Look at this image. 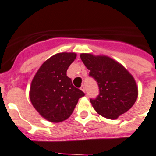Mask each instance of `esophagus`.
<instances>
[{
	"label": "esophagus",
	"mask_w": 156,
	"mask_h": 156,
	"mask_svg": "<svg viewBox=\"0 0 156 156\" xmlns=\"http://www.w3.org/2000/svg\"><path fill=\"white\" fill-rule=\"evenodd\" d=\"M80 89H81V90H82V91H83V92H85V91H86V90H85V87H84V86H82V87H80Z\"/></svg>",
	"instance_id": "obj_1"
}]
</instances>
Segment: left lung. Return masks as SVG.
<instances>
[{
	"label": "left lung",
	"mask_w": 156,
	"mask_h": 156,
	"mask_svg": "<svg viewBox=\"0 0 156 156\" xmlns=\"http://www.w3.org/2000/svg\"><path fill=\"white\" fill-rule=\"evenodd\" d=\"M82 62L99 87V95L90 99L98 115L116 119L135 104L139 90L135 78L117 61L106 55L81 54Z\"/></svg>",
	"instance_id": "8db88e82"
}]
</instances>
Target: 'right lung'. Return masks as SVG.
<instances>
[{"label": "right lung", "mask_w": 156, "mask_h": 156, "mask_svg": "<svg viewBox=\"0 0 156 156\" xmlns=\"http://www.w3.org/2000/svg\"><path fill=\"white\" fill-rule=\"evenodd\" d=\"M77 54L62 52L54 54L40 66L33 78L30 99L45 119L61 122L73 113L78 99L85 95L73 86L66 75Z\"/></svg>", "instance_id": "1"}]
</instances>
